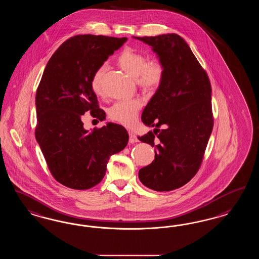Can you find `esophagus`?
Instances as JSON below:
<instances>
[{
  "mask_svg": "<svg viewBox=\"0 0 259 259\" xmlns=\"http://www.w3.org/2000/svg\"><path fill=\"white\" fill-rule=\"evenodd\" d=\"M138 142H139L138 137L134 133L129 132V143L130 144H135V143H138Z\"/></svg>",
  "mask_w": 259,
  "mask_h": 259,
  "instance_id": "1",
  "label": "esophagus"
}]
</instances>
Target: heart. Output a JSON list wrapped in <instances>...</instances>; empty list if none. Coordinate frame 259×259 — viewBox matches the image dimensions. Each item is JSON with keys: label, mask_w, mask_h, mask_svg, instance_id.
<instances>
[{"label": "heart", "mask_w": 259, "mask_h": 259, "mask_svg": "<svg viewBox=\"0 0 259 259\" xmlns=\"http://www.w3.org/2000/svg\"><path fill=\"white\" fill-rule=\"evenodd\" d=\"M117 64L125 72L136 79L139 87L145 93H154L165 79V67L159 62H149L143 53L126 47L116 59ZM107 64L100 65L92 76L91 87L97 95L103 93V79L107 72ZM143 102L139 98L120 100L108 109L109 117L119 124L132 126L134 124Z\"/></svg>", "instance_id": "1"}]
</instances>
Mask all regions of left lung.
Listing matches in <instances>:
<instances>
[{"mask_svg": "<svg viewBox=\"0 0 259 259\" xmlns=\"http://www.w3.org/2000/svg\"><path fill=\"white\" fill-rule=\"evenodd\" d=\"M133 37L151 46L165 67V79L142 115L143 122L155 129L139 137L155 146V159L140 169L139 178L151 190L168 192L188 183L202 162L213 129L211 84L180 35Z\"/></svg>", "mask_w": 259, "mask_h": 259, "instance_id": "8db88e82", "label": "left lung"}]
</instances>
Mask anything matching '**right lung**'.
Instances as JSON below:
<instances>
[{
  "instance_id": "add662e5",
  "label": "right lung",
  "mask_w": 259,
  "mask_h": 259,
  "mask_svg": "<svg viewBox=\"0 0 259 259\" xmlns=\"http://www.w3.org/2000/svg\"><path fill=\"white\" fill-rule=\"evenodd\" d=\"M126 40L73 36L53 54L44 69L35 95V139L54 178L64 186L87 190L97 185L110 156L127 145L129 136L121 125L108 122L89 131L82 121L88 111L103 117L91 87L92 76Z\"/></svg>"
}]
</instances>
